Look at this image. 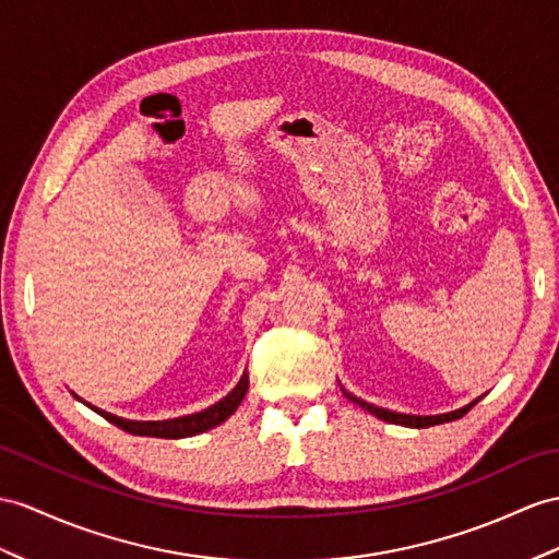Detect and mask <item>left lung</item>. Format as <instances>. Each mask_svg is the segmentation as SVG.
Returning <instances> with one entry per match:
<instances>
[{
	"instance_id": "1",
	"label": "left lung",
	"mask_w": 559,
	"mask_h": 559,
	"mask_svg": "<svg viewBox=\"0 0 559 559\" xmlns=\"http://www.w3.org/2000/svg\"><path fill=\"white\" fill-rule=\"evenodd\" d=\"M344 396H346L348 401H353V403H358V405L362 407V411L372 413V415L379 417V419L391 421V425L413 427V429H427V427H433V425H443V421H453V419L465 417V415L472 411V407L481 401V399H476V401H472L469 405L460 407V411L443 413V415H403V413H393V411H386V407H377V405H372V403L360 401V399H356V396H353V393H348V391H344Z\"/></svg>"
}]
</instances>
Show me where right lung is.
<instances>
[{
    "label": "right lung",
    "instance_id": "1",
    "mask_svg": "<svg viewBox=\"0 0 559 559\" xmlns=\"http://www.w3.org/2000/svg\"><path fill=\"white\" fill-rule=\"evenodd\" d=\"M249 391V374L243 372L239 384L227 393L225 399L217 401L215 405L206 407V411L201 413H194V415H185V417H175V419H156V421H138V419H122L118 415H111L106 411H99V407H94L90 403H85L87 407H92L94 413L102 415L104 419L111 421V425H116L118 429L128 431V433H134V437H156V439H185V437H197V433H203L209 431L217 425H223V421L233 415L239 403L243 401V396H247Z\"/></svg>",
    "mask_w": 559,
    "mask_h": 559
}]
</instances>
